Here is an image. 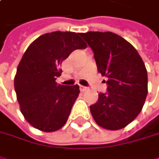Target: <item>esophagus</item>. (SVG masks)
<instances>
[{
	"label": "esophagus",
	"mask_w": 159,
	"mask_h": 159,
	"mask_svg": "<svg viewBox=\"0 0 159 159\" xmlns=\"http://www.w3.org/2000/svg\"><path fill=\"white\" fill-rule=\"evenodd\" d=\"M87 88L85 87V86H84V85H80V90L82 91V92H84V91H85Z\"/></svg>",
	"instance_id": "1"
}]
</instances>
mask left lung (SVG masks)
Masks as SVG:
<instances>
[{
  "label": "left lung",
  "instance_id": "left-lung-1",
  "mask_svg": "<svg viewBox=\"0 0 159 159\" xmlns=\"http://www.w3.org/2000/svg\"><path fill=\"white\" fill-rule=\"evenodd\" d=\"M81 37L92 48L98 71L108 78L107 92L90 106L95 121L115 131L131 123L147 96V72L134 47L112 32H86Z\"/></svg>",
  "mask_w": 159,
  "mask_h": 159
}]
</instances>
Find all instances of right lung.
<instances>
[{"mask_svg": "<svg viewBox=\"0 0 159 159\" xmlns=\"http://www.w3.org/2000/svg\"><path fill=\"white\" fill-rule=\"evenodd\" d=\"M75 32L55 31L33 41L18 64L15 90L25 119L36 129L54 132L68 120L79 86L56 83L62 61L86 44Z\"/></svg>", "mask_w": 159, "mask_h": 159, "instance_id": "1", "label": "right lung"}]
</instances>
